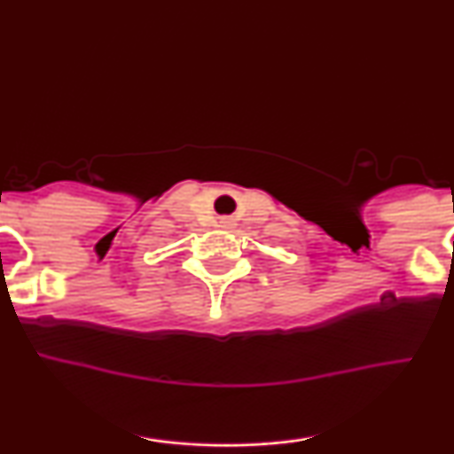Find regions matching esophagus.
I'll list each match as a JSON object with an SVG mask.
<instances>
[{"instance_id":"esophagus-1","label":"esophagus","mask_w":454,"mask_h":454,"mask_svg":"<svg viewBox=\"0 0 454 454\" xmlns=\"http://www.w3.org/2000/svg\"><path fill=\"white\" fill-rule=\"evenodd\" d=\"M220 223H222L223 228H232L234 226V220H232V217H222Z\"/></svg>"}]
</instances>
